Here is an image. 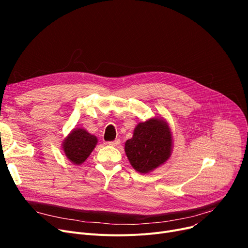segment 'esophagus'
<instances>
[{
  "instance_id": "34e87169",
  "label": "esophagus",
  "mask_w": 248,
  "mask_h": 248,
  "mask_svg": "<svg viewBox=\"0 0 248 248\" xmlns=\"http://www.w3.org/2000/svg\"><path fill=\"white\" fill-rule=\"evenodd\" d=\"M108 144L109 146H112V147H116V146H119V145L121 144V140H120V139H116V140H114L108 141Z\"/></svg>"
}]
</instances>
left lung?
Segmentation results:
<instances>
[{
    "instance_id": "left-lung-1",
    "label": "left lung",
    "mask_w": 248,
    "mask_h": 248,
    "mask_svg": "<svg viewBox=\"0 0 248 248\" xmlns=\"http://www.w3.org/2000/svg\"><path fill=\"white\" fill-rule=\"evenodd\" d=\"M172 135L168 124L155 119L140 123L134 136L125 141L127 159L140 173H148L164 164L171 155Z\"/></svg>"
}]
</instances>
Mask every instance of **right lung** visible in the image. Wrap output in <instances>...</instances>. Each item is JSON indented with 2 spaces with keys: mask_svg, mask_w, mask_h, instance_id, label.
<instances>
[{
  "mask_svg": "<svg viewBox=\"0 0 248 248\" xmlns=\"http://www.w3.org/2000/svg\"><path fill=\"white\" fill-rule=\"evenodd\" d=\"M97 144L96 137L88 134L85 129L77 128L63 142L66 157L75 165L82 164Z\"/></svg>",
  "mask_w": 248,
  "mask_h": 248,
  "instance_id": "1",
  "label": "right lung"
}]
</instances>
